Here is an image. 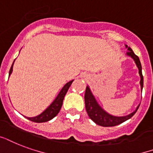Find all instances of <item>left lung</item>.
Segmentation results:
<instances>
[{
  "label": "left lung",
  "mask_w": 153,
  "mask_h": 153,
  "mask_svg": "<svg viewBox=\"0 0 153 153\" xmlns=\"http://www.w3.org/2000/svg\"><path fill=\"white\" fill-rule=\"evenodd\" d=\"M126 48L127 49V56H130L131 58H132L135 61L138 69H139V74L140 76V88L141 90L143 89V77L142 75V66H141L140 59L136 55H135L131 48H129L127 45H125ZM85 109L87 111V114L90 119L96 123V124L102 126V127H114L117 125L121 124L122 123L127 121L129 119H131L135 112L137 111L138 108L140 105H138L135 111L132 113L129 114L128 115L126 116H114L112 114H110L106 111H104L102 108L100 106V105L97 103V100L94 96V94H92L91 90L89 89V85H87L85 89Z\"/></svg>",
  "instance_id": "left-lung-1"
}]
</instances>
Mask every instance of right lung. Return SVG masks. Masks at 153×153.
Segmentation results:
<instances>
[{
    "instance_id": "1",
    "label": "right lung",
    "mask_w": 153,
    "mask_h": 153,
    "mask_svg": "<svg viewBox=\"0 0 153 153\" xmlns=\"http://www.w3.org/2000/svg\"><path fill=\"white\" fill-rule=\"evenodd\" d=\"M14 61H15V60H14ZM14 61H13V63H14ZM13 63L12 66L10 68V72H9V76H10V74H11L13 72ZM72 81H73V80L68 81V83H66L64 85V86L62 88V89L60 90L59 94L57 95V97H56V99L54 100L53 102H52V103H51V105H49L42 113H41L40 114H39V115L35 116V117H32V118L26 117V119H28L29 120H30V121L32 122H34V123H44V122L49 121L51 119H53L54 117H56L59 112V111H60V109H61L64 96H65V94H67L68 90L69 89L70 85H72Z\"/></svg>"
}]
</instances>
